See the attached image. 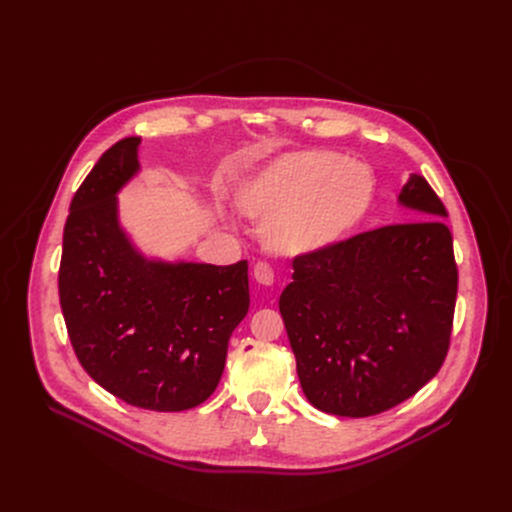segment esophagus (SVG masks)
Listing matches in <instances>:
<instances>
[{"instance_id": "obj_1", "label": "esophagus", "mask_w": 512, "mask_h": 512, "mask_svg": "<svg viewBox=\"0 0 512 512\" xmlns=\"http://www.w3.org/2000/svg\"><path fill=\"white\" fill-rule=\"evenodd\" d=\"M253 276L259 284L263 286H272L274 284V270L270 267V263L265 261H257L255 267H253Z\"/></svg>"}]
</instances>
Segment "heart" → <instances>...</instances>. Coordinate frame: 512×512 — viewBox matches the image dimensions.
Here are the masks:
<instances>
[{
	"label": "heart",
	"instance_id": "b5f03b06",
	"mask_svg": "<svg viewBox=\"0 0 512 512\" xmlns=\"http://www.w3.org/2000/svg\"><path fill=\"white\" fill-rule=\"evenodd\" d=\"M373 197L371 172L328 151L280 155L240 186L238 205L263 220L261 236L280 255L326 249L353 228Z\"/></svg>",
	"mask_w": 512,
	"mask_h": 512
}]
</instances>
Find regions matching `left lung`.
Instances as JSON below:
<instances>
[{
  "label": "left lung",
  "instance_id": "left-lung-1",
  "mask_svg": "<svg viewBox=\"0 0 512 512\" xmlns=\"http://www.w3.org/2000/svg\"><path fill=\"white\" fill-rule=\"evenodd\" d=\"M398 203L419 215L292 261L280 313L311 405L369 417L411 398L440 371L456 272L446 207L419 174Z\"/></svg>",
  "mask_w": 512,
  "mask_h": 512
}]
</instances>
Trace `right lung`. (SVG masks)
<instances>
[{
  "mask_svg": "<svg viewBox=\"0 0 512 512\" xmlns=\"http://www.w3.org/2000/svg\"><path fill=\"white\" fill-rule=\"evenodd\" d=\"M141 137L107 149L64 226L60 305L91 378L132 407L176 413L218 388L249 311V265L147 259L120 226L118 193L141 170Z\"/></svg>",
  "mask_w": 512,
  "mask_h": 512,
  "instance_id": "obj_1",
  "label": "right lung"
}]
</instances>
